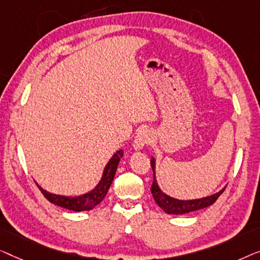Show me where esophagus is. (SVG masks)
I'll return each instance as SVG.
<instances>
[{
  "mask_svg": "<svg viewBox=\"0 0 260 260\" xmlns=\"http://www.w3.org/2000/svg\"><path fill=\"white\" fill-rule=\"evenodd\" d=\"M152 140L151 137V132L148 129H141L139 133L137 134V137L134 139V148L135 149H141L144 146L148 145Z\"/></svg>",
  "mask_w": 260,
  "mask_h": 260,
  "instance_id": "esophagus-1",
  "label": "esophagus"
}]
</instances>
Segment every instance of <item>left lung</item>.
Instances as JSON below:
<instances>
[{"mask_svg": "<svg viewBox=\"0 0 260 260\" xmlns=\"http://www.w3.org/2000/svg\"><path fill=\"white\" fill-rule=\"evenodd\" d=\"M151 166L153 170V174H154V177H153V184L151 187L153 198H154L155 203L158 204L167 214H185V213H189V212H194V211L202 210V208L210 206V205L215 203V200L220 197L221 193L224 192L226 188V187L222 188L220 192L202 199L178 200V199L171 198V197H168L167 194H165V193H162L161 189L159 188L158 184H156L155 173H154V167H155L154 159L151 160Z\"/></svg>", "mask_w": 260, "mask_h": 260, "instance_id": "8db88e82", "label": "left lung"}]
</instances>
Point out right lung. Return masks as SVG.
Listing matches in <instances>:
<instances>
[{
  "instance_id": "obj_1",
  "label": "right lung",
  "mask_w": 260,
  "mask_h": 260,
  "mask_svg": "<svg viewBox=\"0 0 260 260\" xmlns=\"http://www.w3.org/2000/svg\"><path fill=\"white\" fill-rule=\"evenodd\" d=\"M123 151L120 149L115 153L114 155L112 156V159L109 160L106 168L104 171V175H102V179L99 182L96 187H95L93 191H90L86 194H82L80 197H64V196H57V194H52V193L45 191V189L38 187L43 196L46 197V199H48L50 203L57 205V206H61L63 208H67V210L75 211V212H81V211H89L92 210L93 207L96 206L98 204H100L104 198L107 194L109 186H111L113 179H114L116 168L120 162V159L122 158Z\"/></svg>"
}]
</instances>
